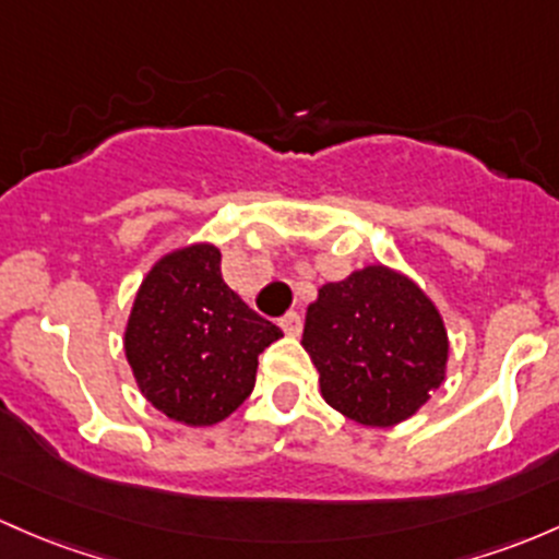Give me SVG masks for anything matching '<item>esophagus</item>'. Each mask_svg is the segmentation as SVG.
Masks as SVG:
<instances>
[{
  "instance_id": "1",
  "label": "esophagus",
  "mask_w": 559,
  "mask_h": 559,
  "mask_svg": "<svg viewBox=\"0 0 559 559\" xmlns=\"http://www.w3.org/2000/svg\"><path fill=\"white\" fill-rule=\"evenodd\" d=\"M278 324H281V329H284L286 334H292V337H295V334L302 332V316L295 313V310H289V313H286V316H281Z\"/></svg>"
}]
</instances>
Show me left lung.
Wrapping results in <instances>:
<instances>
[{"label":"left lung","instance_id":"obj_1","mask_svg":"<svg viewBox=\"0 0 559 559\" xmlns=\"http://www.w3.org/2000/svg\"><path fill=\"white\" fill-rule=\"evenodd\" d=\"M302 348L329 407L361 426H396L442 385L448 332L407 275L372 264L326 284L305 316Z\"/></svg>","mask_w":559,"mask_h":559}]
</instances>
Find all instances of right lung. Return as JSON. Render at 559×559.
Returning a JSON list of instances; mask_svg holds the SVG:
<instances>
[{"label":"right lung","instance_id":"right-lung-1","mask_svg":"<svg viewBox=\"0 0 559 559\" xmlns=\"http://www.w3.org/2000/svg\"><path fill=\"white\" fill-rule=\"evenodd\" d=\"M216 246L163 257L141 284L126 329L133 378L168 418L214 426L254 391L257 364L284 337L222 278Z\"/></svg>","mask_w":559,"mask_h":559}]
</instances>
